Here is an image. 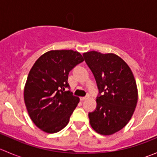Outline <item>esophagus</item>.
<instances>
[{
  "label": "esophagus",
  "mask_w": 157,
  "mask_h": 157,
  "mask_svg": "<svg viewBox=\"0 0 157 157\" xmlns=\"http://www.w3.org/2000/svg\"><path fill=\"white\" fill-rule=\"evenodd\" d=\"M89 98V96H84V97H80V100L81 101H84V100H86V99H87Z\"/></svg>",
  "instance_id": "obj_1"
}]
</instances>
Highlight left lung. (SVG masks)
Here are the masks:
<instances>
[{"instance_id": "8db88e82", "label": "left lung", "mask_w": 157, "mask_h": 157, "mask_svg": "<svg viewBox=\"0 0 157 157\" xmlns=\"http://www.w3.org/2000/svg\"><path fill=\"white\" fill-rule=\"evenodd\" d=\"M93 72L99 95L96 109L89 113L91 127L102 135L122 129L132 117L137 102V84L125 61L113 53L96 51L83 54Z\"/></svg>"}]
</instances>
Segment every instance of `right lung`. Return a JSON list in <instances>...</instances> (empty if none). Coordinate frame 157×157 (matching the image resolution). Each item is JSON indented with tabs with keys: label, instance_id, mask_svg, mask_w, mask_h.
<instances>
[{
	"label": "right lung",
	"instance_id": "obj_1",
	"mask_svg": "<svg viewBox=\"0 0 157 157\" xmlns=\"http://www.w3.org/2000/svg\"><path fill=\"white\" fill-rule=\"evenodd\" d=\"M84 61L73 50H52L33 64L24 87V102L30 118L38 128L49 134L62 130L80 102L67 82L69 72Z\"/></svg>",
	"mask_w": 157,
	"mask_h": 157
}]
</instances>
